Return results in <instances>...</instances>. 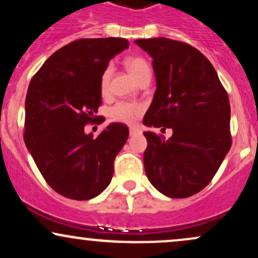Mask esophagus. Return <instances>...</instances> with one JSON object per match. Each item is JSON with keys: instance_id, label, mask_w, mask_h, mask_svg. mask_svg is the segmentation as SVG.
<instances>
[{"instance_id": "obj_1", "label": "esophagus", "mask_w": 258, "mask_h": 258, "mask_svg": "<svg viewBox=\"0 0 258 258\" xmlns=\"http://www.w3.org/2000/svg\"><path fill=\"white\" fill-rule=\"evenodd\" d=\"M139 133H141V130L139 128H137V127H131V128H130V136H136V135H139Z\"/></svg>"}]
</instances>
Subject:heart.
I'll return each instance as SVG.
<instances>
[{"label":"heart","instance_id":"1","mask_svg":"<svg viewBox=\"0 0 258 258\" xmlns=\"http://www.w3.org/2000/svg\"><path fill=\"white\" fill-rule=\"evenodd\" d=\"M125 67L128 70L132 78L136 81L139 82L142 79H144L148 75H152V70H150L149 64L147 63L146 59L141 57H128L125 60ZM112 75V67L108 65L105 69L103 70L102 75H100V92L105 94L108 92L109 82H110ZM143 112V106L139 104H133V103L120 102L115 104L109 111V115L114 121L117 122L126 123V125H132Z\"/></svg>","mask_w":258,"mask_h":258}]
</instances>
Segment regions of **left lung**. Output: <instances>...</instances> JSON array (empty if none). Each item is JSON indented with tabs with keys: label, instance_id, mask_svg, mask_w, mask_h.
I'll return each mask as SVG.
<instances>
[{
	"label": "left lung",
	"instance_id": "8db88e82",
	"mask_svg": "<svg viewBox=\"0 0 258 258\" xmlns=\"http://www.w3.org/2000/svg\"><path fill=\"white\" fill-rule=\"evenodd\" d=\"M135 43L153 58L156 81L143 123L173 131L167 141L144 132L147 177L168 198L191 197L211 182L232 146L228 94L209 59L194 47L166 37Z\"/></svg>",
	"mask_w": 258,
	"mask_h": 258
}]
</instances>
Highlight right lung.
I'll return each instance as SVG.
<instances>
[{"mask_svg":"<svg viewBox=\"0 0 258 258\" xmlns=\"http://www.w3.org/2000/svg\"><path fill=\"white\" fill-rule=\"evenodd\" d=\"M126 38H81L61 47L32 78L25 99V146L46 182L74 200H90L110 184L128 128L110 123L93 138L85 125L102 104L100 75L128 48Z\"/></svg>","mask_w":258,"mask_h":258,"instance_id":"right-lung-1","label":"right lung"}]
</instances>
